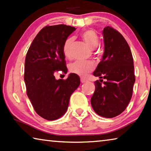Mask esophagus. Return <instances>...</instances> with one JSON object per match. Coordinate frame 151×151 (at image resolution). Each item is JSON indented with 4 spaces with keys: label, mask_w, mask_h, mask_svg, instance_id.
Returning a JSON list of instances; mask_svg holds the SVG:
<instances>
[{
    "label": "esophagus",
    "mask_w": 151,
    "mask_h": 151,
    "mask_svg": "<svg viewBox=\"0 0 151 151\" xmlns=\"http://www.w3.org/2000/svg\"><path fill=\"white\" fill-rule=\"evenodd\" d=\"M80 81H81L82 83H84V82H86V81H87V80L85 79V78H80Z\"/></svg>",
    "instance_id": "esophagus-1"
}]
</instances>
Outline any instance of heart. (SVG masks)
Masks as SVG:
<instances>
[{
  "label": "heart",
  "instance_id": "1",
  "mask_svg": "<svg viewBox=\"0 0 151 151\" xmlns=\"http://www.w3.org/2000/svg\"><path fill=\"white\" fill-rule=\"evenodd\" d=\"M82 37L91 49H94L98 46L100 38L95 31L87 29L82 33ZM74 40L73 37H69L66 39L63 44V53L66 57L70 58L71 55V49ZM95 68L94 63L91 61L77 60L69 65V71L71 73L84 77L93 71Z\"/></svg>",
  "mask_w": 151,
  "mask_h": 151
}]
</instances>
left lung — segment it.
Returning <instances> with one entry per match:
<instances>
[{
    "instance_id": "left-lung-1",
    "label": "left lung",
    "mask_w": 151,
    "mask_h": 151,
    "mask_svg": "<svg viewBox=\"0 0 151 151\" xmlns=\"http://www.w3.org/2000/svg\"><path fill=\"white\" fill-rule=\"evenodd\" d=\"M103 36L104 53L93 72V76L100 80L94 82L96 90L91 103L97 114L112 118L121 114L129 104L135 76L131 49L122 35L107 26Z\"/></svg>"
}]
</instances>
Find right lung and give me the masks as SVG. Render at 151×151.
<instances>
[{
	"label": "right lung",
	"mask_w": 151,
	"mask_h": 151,
	"mask_svg": "<svg viewBox=\"0 0 151 151\" xmlns=\"http://www.w3.org/2000/svg\"><path fill=\"white\" fill-rule=\"evenodd\" d=\"M76 29L65 24L45 27L27 53L24 72L27 95L37 114L47 120L65 114L70 97L80 84L75 73L66 80H56L54 76L59 71L67 73L63 44Z\"/></svg>",
	"instance_id": "right-lung-1"
}]
</instances>
